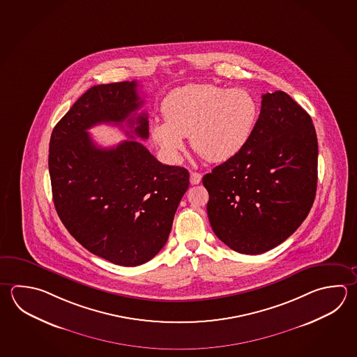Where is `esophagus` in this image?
<instances>
[{"instance_id": "esophagus-1", "label": "esophagus", "mask_w": 357, "mask_h": 357, "mask_svg": "<svg viewBox=\"0 0 357 357\" xmlns=\"http://www.w3.org/2000/svg\"><path fill=\"white\" fill-rule=\"evenodd\" d=\"M201 179H202V175L199 173H195V172L190 173V184H198L201 182Z\"/></svg>"}]
</instances>
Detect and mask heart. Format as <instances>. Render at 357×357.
Masks as SVG:
<instances>
[{
	"mask_svg": "<svg viewBox=\"0 0 357 357\" xmlns=\"http://www.w3.org/2000/svg\"><path fill=\"white\" fill-rule=\"evenodd\" d=\"M257 103L245 89L188 84L164 98V121L150 125V136L170 164L181 162L184 137L211 162L229 160L249 142L257 121Z\"/></svg>",
	"mask_w": 357,
	"mask_h": 357,
	"instance_id": "heart-1",
	"label": "heart"
}]
</instances>
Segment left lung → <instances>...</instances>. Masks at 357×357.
Returning <instances> with one entry per match:
<instances>
[{
  "label": "left lung",
  "instance_id": "1",
  "mask_svg": "<svg viewBox=\"0 0 357 357\" xmlns=\"http://www.w3.org/2000/svg\"><path fill=\"white\" fill-rule=\"evenodd\" d=\"M316 128L289 94H263L245 148L203 176L215 236L240 254L274 249L310 213L317 190Z\"/></svg>",
  "mask_w": 357,
  "mask_h": 357
}]
</instances>
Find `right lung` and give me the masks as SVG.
<instances>
[{
  "label": "right lung",
  "instance_id": "right-lung-1",
  "mask_svg": "<svg viewBox=\"0 0 357 357\" xmlns=\"http://www.w3.org/2000/svg\"><path fill=\"white\" fill-rule=\"evenodd\" d=\"M142 103L136 81L93 86L55 125L49 144L61 222L89 252L121 266L142 265L162 249L189 187L187 169L158 162L140 142L100 148L88 134L114 123L146 140L148 114H136Z\"/></svg>",
  "mask_w": 357,
  "mask_h": 357
}]
</instances>
